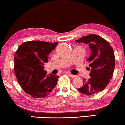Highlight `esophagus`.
Masks as SVG:
<instances>
[{"mask_svg":"<svg viewBox=\"0 0 125 125\" xmlns=\"http://www.w3.org/2000/svg\"><path fill=\"white\" fill-rule=\"evenodd\" d=\"M66 73L68 74V75H69V76H71V77H72V78H76V75H72V74H71V73H69V72H66Z\"/></svg>","mask_w":125,"mask_h":125,"instance_id":"obj_1","label":"esophagus"}]
</instances>
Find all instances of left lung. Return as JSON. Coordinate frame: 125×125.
Returning a JSON list of instances; mask_svg holds the SVG:
<instances>
[{"mask_svg":"<svg viewBox=\"0 0 125 125\" xmlns=\"http://www.w3.org/2000/svg\"><path fill=\"white\" fill-rule=\"evenodd\" d=\"M88 45L91 55L87 59L90 70L88 79L83 78V83L78 90L86 95H93L106 87L112 78L115 66L113 48L103 38L90 34L75 41Z\"/></svg>","mask_w":125,"mask_h":125,"instance_id":"8db88e82","label":"left lung"}]
</instances>
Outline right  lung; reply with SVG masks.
Wrapping results in <instances>:
<instances>
[{
	"instance_id": "obj_1",
	"label": "right lung",
	"mask_w": 125,
	"mask_h": 125,
	"mask_svg": "<svg viewBox=\"0 0 125 125\" xmlns=\"http://www.w3.org/2000/svg\"><path fill=\"white\" fill-rule=\"evenodd\" d=\"M58 42L29 41L21 44L14 57L15 73L18 81L26 93L34 98H44L54 88L58 75H47L44 63Z\"/></svg>"
}]
</instances>
